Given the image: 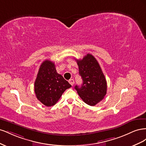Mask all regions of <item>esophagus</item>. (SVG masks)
Masks as SVG:
<instances>
[{"label": "esophagus", "instance_id": "obj_1", "mask_svg": "<svg viewBox=\"0 0 146 146\" xmlns=\"http://www.w3.org/2000/svg\"><path fill=\"white\" fill-rule=\"evenodd\" d=\"M69 83L72 86H73V85L74 84V79H70V80H69Z\"/></svg>", "mask_w": 146, "mask_h": 146}]
</instances>
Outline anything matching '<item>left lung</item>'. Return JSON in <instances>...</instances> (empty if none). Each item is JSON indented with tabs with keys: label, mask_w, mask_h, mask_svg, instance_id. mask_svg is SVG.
<instances>
[{
	"label": "left lung",
	"mask_w": 146,
	"mask_h": 146,
	"mask_svg": "<svg viewBox=\"0 0 146 146\" xmlns=\"http://www.w3.org/2000/svg\"><path fill=\"white\" fill-rule=\"evenodd\" d=\"M79 74L83 84L75 86L84 102L94 106L103 100L107 94V84L98 61L93 55L88 54L82 60H77Z\"/></svg>",
	"instance_id": "8db88e82"
}]
</instances>
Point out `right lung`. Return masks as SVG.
<instances>
[{"instance_id":"add662e5","label":"right lung","mask_w":146,"mask_h":146,"mask_svg":"<svg viewBox=\"0 0 146 146\" xmlns=\"http://www.w3.org/2000/svg\"><path fill=\"white\" fill-rule=\"evenodd\" d=\"M72 86L57 73L52 61H44L35 82V92L38 100L47 107L54 105L66 90Z\"/></svg>"}]
</instances>
